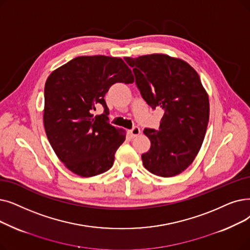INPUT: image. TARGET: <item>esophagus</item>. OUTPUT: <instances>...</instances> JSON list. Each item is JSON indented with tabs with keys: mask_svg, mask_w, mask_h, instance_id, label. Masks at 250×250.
I'll return each instance as SVG.
<instances>
[{
	"mask_svg": "<svg viewBox=\"0 0 250 250\" xmlns=\"http://www.w3.org/2000/svg\"><path fill=\"white\" fill-rule=\"evenodd\" d=\"M140 133H141V131H140V127L139 126H134L132 129H129V131H128L129 137H131V138L137 137Z\"/></svg>",
	"mask_w": 250,
	"mask_h": 250,
	"instance_id": "esophagus-1",
	"label": "esophagus"
}]
</instances>
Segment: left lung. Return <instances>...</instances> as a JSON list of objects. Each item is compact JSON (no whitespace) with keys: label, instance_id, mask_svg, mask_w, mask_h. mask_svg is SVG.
<instances>
[{"label":"left lung","instance_id":"1","mask_svg":"<svg viewBox=\"0 0 250 250\" xmlns=\"http://www.w3.org/2000/svg\"><path fill=\"white\" fill-rule=\"evenodd\" d=\"M145 102L165 113L159 129L145 127L151 147L142 154L144 167L168 178L185 170L202 145L209 119L208 96L198 73L185 61L162 54L125 58Z\"/></svg>","mask_w":250,"mask_h":250}]
</instances>
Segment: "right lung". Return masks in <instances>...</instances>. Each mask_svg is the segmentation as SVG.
Instances as JSON below:
<instances>
[{"instance_id": "add662e5", "label": "right lung", "mask_w": 250, "mask_h": 250, "mask_svg": "<svg viewBox=\"0 0 250 250\" xmlns=\"http://www.w3.org/2000/svg\"><path fill=\"white\" fill-rule=\"evenodd\" d=\"M121 58L80 56L54 70L45 84L44 125L49 142L68 169L93 177L113 166L125 132L109 124L105 94L116 83H132ZM104 113L94 116L95 107Z\"/></svg>"}]
</instances>
